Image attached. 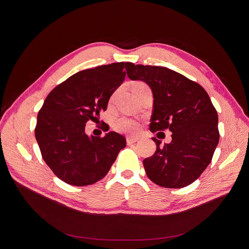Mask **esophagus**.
Segmentation results:
<instances>
[{
  "mask_svg": "<svg viewBox=\"0 0 249 249\" xmlns=\"http://www.w3.org/2000/svg\"><path fill=\"white\" fill-rule=\"evenodd\" d=\"M126 140L128 144H132V143H135L139 140V137H127Z\"/></svg>",
  "mask_w": 249,
  "mask_h": 249,
  "instance_id": "1",
  "label": "esophagus"
}]
</instances>
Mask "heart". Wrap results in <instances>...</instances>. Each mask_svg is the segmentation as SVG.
Here are the masks:
<instances>
[{
    "label": "heart",
    "instance_id": "b5f03b06",
    "mask_svg": "<svg viewBox=\"0 0 249 249\" xmlns=\"http://www.w3.org/2000/svg\"><path fill=\"white\" fill-rule=\"evenodd\" d=\"M147 88L148 87L144 83L136 82L132 86V90L135 95L139 90L143 89H147ZM139 127L140 125L136 120L131 119V118H128V117H120L118 118V119H116L114 122V128L117 130V131L127 133V134L136 133L139 130Z\"/></svg>",
    "mask_w": 249,
    "mask_h": 249
}]
</instances>
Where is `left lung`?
<instances>
[{"label": "left lung", "mask_w": 249, "mask_h": 249, "mask_svg": "<svg viewBox=\"0 0 249 249\" xmlns=\"http://www.w3.org/2000/svg\"><path fill=\"white\" fill-rule=\"evenodd\" d=\"M127 75L146 83L153 95L150 131L168 129L172 142L156 144L155 153L143 160L154 184L184 188L197 179L211 162L219 142L218 114L207 91L185 75L163 67L129 62Z\"/></svg>", "instance_id": "1"}]
</instances>
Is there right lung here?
<instances>
[{
    "mask_svg": "<svg viewBox=\"0 0 249 249\" xmlns=\"http://www.w3.org/2000/svg\"><path fill=\"white\" fill-rule=\"evenodd\" d=\"M129 62L78 71L52 89L37 115L35 137L42 158L69 185H93L108 174L126 139L111 131L87 135L86 123L98 120L110 97L123 83Z\"/></svg>",
    "mask_w": 249,
    "mask_h": 249,
    "instance_id": "1",
    "label": "right lung"
}]
</instances>
